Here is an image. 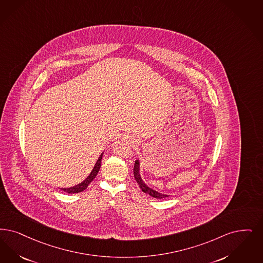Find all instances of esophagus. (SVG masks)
<instances>
[{
	"instance_id": "esophagus-1",
	"label": "esophagus",
	"mask_w": 263,
	"mask_h": 263,
	"mask_svg": "<svg viewBox=\"0 0 263 263\" xmlns=\"http://www.w3.org/2000/svg\"><path fill=\"white\" fill-rule=\"evenodd\" d=\"M127 139H128L129 142H131V143H134V142H135V139H134L133 137L127 136Z\"/></svg>"
}]
</instances>
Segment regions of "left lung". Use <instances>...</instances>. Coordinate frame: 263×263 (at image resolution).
<instances>
[{
	"label": "left lung",
	"instance_id": "left-lung-1",
	"mask_svg": "<svg viewBox=\"0 0 263 263\" xmlns=\"http://www.w3.org/2000/svg\"><path fill=\"white\" fill-rule=\"evenodd\" d=\"M140 170H141V169H140V161H139V159H137L136 161H135V164H134V169H133L134 177H135V180H136L139 187L141 188V190H142L144 193H146V194L149 195L151 197H153V198H155V199H164V198H167V197H168V195L161 194V193H159V192L156 191V190L152 189V188L147 187V185H146V183H145V182L143 181V179H142Z\"/></svg>",
	"mask_w": 263,
	"mask_h": 263
}]
</instances>
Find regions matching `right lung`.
<instances>
[{"label": "right lung", "instance_id": "right-lung-1", "mask_svg": "<svg viewBox=\"0 0 263 263\" xmlns=\"http://www.w3.org/2000/svg\"><path fill=\"white\" fill-rule=\"evenodd\" d=\"M103 154H101L100 158H98L96 164H95L94 168L91 171V173L89 174V176L87 178L85 179L84 181H82L81 183H79L78 185H75L73 187H70V188H61V190H63V192L65 193H68V194H75V193H80V192H83L85 189H87V187L89 186V184L94 180L95 177L97 176L99 170L101 168V163H102V159H103Z\"/></svg>", "mask_w": 263, "mask_h": 263}]
</instances>
